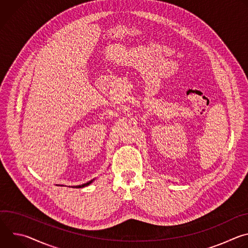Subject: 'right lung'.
Here are the masks:
<instances>
[{
  "label": "right lung",
  "mask_w": 248,
  "mask_h": 248,
  "mask_svg": "<svg viewBox=\"0 0 248 248\" xmlns=\"http://www.w3.org/2000/svg\"><path fill=\"white\" fill-rule=\"evenodd\" d=\"M93 181H94V180H92V181H90V182H88V183H86V184H83V185H81V186H76V188H81V187L87 186H89Z\"/></svg>",
  "instance_id": "add662e5"
}]
</instances>
